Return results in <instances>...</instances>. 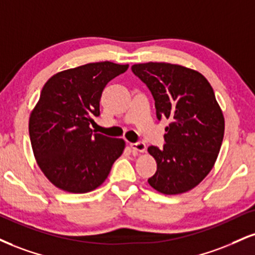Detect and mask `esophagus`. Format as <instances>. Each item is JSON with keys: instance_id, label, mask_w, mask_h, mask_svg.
Here are the masks:
<instances>
[{"instance_id": "34e87169", "label": "esophagus", "mask_w": 255, "mask_h": 255, "mask_svg": "<svg viewBox=\"0 0 255 255\" xmlns=\"http://www.w3.org/2000/svg\"><path fill=\"white\" fill-rule=\"evenodd\" d=\"M130 147L133 148V151H135V152H140V153L146 152V143L141 142V141H139V142L130 143Z\"/></svg>"}]
</instances>
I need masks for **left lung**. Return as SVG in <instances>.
<instances>
[{"label":"left lung","mask_w":255,"mask_h":255,"mask_svg":"<svg viewBox=\"0 0 255 255\" xmlns=\"http://www.w3.org/2000/svg\"><path fill=\"white\" fill-rule=\"evenodd\" d=\"M131 71L152 93L158 120L171 121L164 147H148L157 161L148 184L164 195L194 189L215 165L225 134V118L210 83L177 64H134Z\"/></svg>","instance_id":"8db88e82"}]
</instances>
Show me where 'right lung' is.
Masks as SVG:
<instances>
[{
	"label": "right lung",
	"instance_id": "1",
	"mask_svg": "<svg viewBox=\"0 0 255 255\" xmlns=\"http://www.w3.org/2000/svg\"><path fill=\"white\" fill-rule=\"evenodd\" d=\"M128 64L100 61L58 72L45 83L29 116V137L40 170L58 189L85 194L107 179L124 139L93 133L108 82Z\"/></svg>",
	"mask_w": 255,
	"mask_h": 255
}]
</instances>
